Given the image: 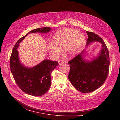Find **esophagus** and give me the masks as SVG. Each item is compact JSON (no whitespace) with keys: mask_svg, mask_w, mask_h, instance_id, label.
Listing matches in <instances>:
<instances>
[{"mask_svg":"<svg viewBox=\"0 0 120 120\" xmlns=\"http://www.w3.org/2000/svg\"><path fill=\"white\" fill-rule=\"evenodd\" d=\"M58 63L59 65H61L64 63V61L62 60H58Z\"/></svg>","mask_w":120,"mask_h":120,"instance_id":"1","label":"esophagus"}]
</instances>
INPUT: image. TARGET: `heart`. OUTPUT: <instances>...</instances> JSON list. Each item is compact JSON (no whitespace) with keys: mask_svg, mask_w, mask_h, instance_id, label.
<instances>
[{"mask_svg":"<svg viewBox=\"0 0 120 120\" xmlns=\"http://www.w3.org/2000/svg\"><path fill=\"white\" fill-rule=\"evenodd\" d=\"M84 34L73 29H65L57 32L53 36L54 43L49 42V52L57 57L66 49V53L69 57L75 56L79 51L85 41Z\"/></svg>","mask_w":120,"mask_h":120,"instance_id":"heart-1","label":"heart"}]
</instances>
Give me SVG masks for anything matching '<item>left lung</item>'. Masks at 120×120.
<instances>
[{
    "label": "left lung",
    "instance_id": "obj_1",
    "mask_svg": "<svg viewBox=\"0 0 120 120\" xmlns=\"http://www.w3.org/2000/svg\"><path fill=\"white\" fill-rule=\"evenodd\" d=\"M86 32L88 36L86 46L97 41L101 43L102 49L91 60L85 59V49L68 62L70 68L69 80L82 93L91 92L102 86L108 77L109 68V51L103 39L93 32Z\"/></svg>",
    "mask_w": 120,
    "mask_h": 120
}]
</instances>
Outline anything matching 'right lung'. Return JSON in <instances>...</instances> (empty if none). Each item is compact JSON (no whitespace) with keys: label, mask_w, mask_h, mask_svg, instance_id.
I'll list each match as a JSON object with an SVG mask.
<instances>
[{"label":"right lung","mask_w":120,"mask_h":120,"mask_svg":"<svg viewBox=\"0 0 120 120\" xmlns=\"http://www.w3.org/2000/svg\"><path fill=\"white\" fill-rule=\"evenodd\" d=\"M51 30L49 27L34 29L21 38L15 45L10 58V68L18 87L25 93L33 96H41L49 90L51 84L52 71L59 65L57 61L48 60L32 68H27L21 63L17 49L19 43L29 34L47 33Z\"/></svg>","instance_id":"add662e5"}]
</instances>
